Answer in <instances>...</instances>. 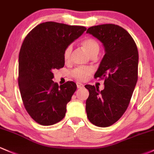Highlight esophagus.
Listing matches in <instances>:
<instances>
[{
    "instance_id": "1",
    "label": "esophagus",
    "mask_w": 154,
    "mask_h": 154,
    "mask_svg": "<svg viewBox=\"0 0 154 154\" xmlns=\"http://www.w3.org/2000/svg\"><path fill=\"white\" fill-rule=\"evenodd\" d=\"M76 85H77L78 88H82V87H84V84H82V83H79V82H77Z\"/></svg>"
}]
</instances>
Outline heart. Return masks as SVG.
<instances>
[{"mask_svg": "<svg viewBox=\"0 0 154 154\" xmlns=\"http://www.w3.org/2000/svg\"><path fill=\"white\" fill-rule=\"evenodd\" d=\"M82 46L91 57L97 56L99 51H100V45H99L98 42L96 39L91 37L84 39L82 42ZM72 51V45H68L64 49L63 58L65 62H68L70 60ZM92 72H93V70L91 67H80L74 69L71 72V75L74 79H75L78 81H84Z\"/></svg>", "mask_w": 154, "mask_h": 154, "instance_id": "b5f03b06", "label": "heart"}]
</instances>
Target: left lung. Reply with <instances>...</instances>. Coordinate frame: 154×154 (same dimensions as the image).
<instances>
[{"label":"left lung","mask_w":154,"mask_h":154,"mask_svg":"<svg viewBox=\"0 0 154 154\" xmlns=\"http://www.w3.org/2000/svg\"><path fill=\"white\" fill-rule=\"evenodd\" d=\"M87 33L103 43L105 55L94 76L104 79V89L85 86L90 92L86 112L92 124L108 127L123 116L130 103L138 79V50L128 31L117 25L92 26Z\"/></svg>","instance_id":"obj_1"}]
</instances>
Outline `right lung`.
Segmentation results:
<instances>
[{
	"mask_svg": "<svg viewBox=\"0 0 154 154\" xmlns=\"http://www.w3.org/2000/svg\"><path fill=\"white\" fill-rule=\"evenodd\" d=\"M86 30L84 26L45 22L24 39L19 54L18 85L25 109L40 125H54L65 116L76 84L67 82L59 86L52 80L53 71L64 67V49Z\"/></svg>",
	"mask_w": 154,
	"mask_h": 154,
	"instance_id": "obj_1",
	"label": "right lung"
}]
</instances>
